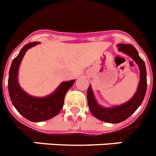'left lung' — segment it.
<instances>
[{
	"label": "left lung",
	"instance_id": "left-lung-1",
	"mask_svg": "<svg viewBox=\"0 0 156 156\" xmlns=\"http://www.w3.org/2000/svg\"><path fill=\"white\" fill-rule=\"evenodd\" d=\"M118 50L129 55L139 67L140 82L138 90L133 98L129 101L121 105L113 108H104L98 104L91 87L87 90V103L90 111L95 118L108 123H120L129 118L141 105L145 96L147 89L146 68L144 61L141 58L136 48L130 44H119Z\"/></svg>",
	"mask_w": 156,
	"mask_h": 156
}]
</instances>
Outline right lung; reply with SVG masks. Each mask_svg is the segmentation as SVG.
Masks as SVG:
<instances>
[{
  "label": "right lung",
  "instance_id": "1",
  "mask_svg": "<svg viewBox=\"0 0 156 156\" xmlns=\"http://www.w3.org/2000/svg\"><path fill=\"white\" fill-rule=\"evenodd\" d=\"M34 42L26 44L12 61L8 76V92L13 105L24 118L34 122L51 119L62 110L64 98L72 87L75 80L62 82L54 93L45 98H35L28 95L20 87L18 82V68L28 48L38 45Z\"/></svg>",
  "mask_w": 156,
  "mask_h": 156
}]
</instances>
